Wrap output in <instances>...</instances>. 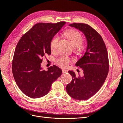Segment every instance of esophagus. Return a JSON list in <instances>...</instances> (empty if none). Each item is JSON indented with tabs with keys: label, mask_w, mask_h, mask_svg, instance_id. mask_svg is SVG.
<instances>
[{
	"label": "esophagus",
	"mask_w": 123,
	"mask_h": 123,
	"mask_svg": "<svg viewBox=\"0 0 123 123\" xmlns=\"http://www.w3.org/2000/svg\"><path fill=\"white\" fill-rule=\"evenodd\" d=\"M67 72H68L67 70H65V69H63V70H62V73L65 74V73H67Z\"/></svg>",
	"instance_id": "34e87169"
}]
</instances>
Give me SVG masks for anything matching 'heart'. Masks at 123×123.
Listing matches in <instances>:
<instances>
[{
	"label": "heart",
	"mask_w": 123,
	"mask_h": 123,
	"mask_svg": "<svg viewBox=\"0 0 123 123\" xmlns=\"http://www.w3.org/2000/svg\"><path fill=\"white\" fill-rule=\"evenodd\" d=\"M65 35L71 42L73 46L76 47L78 51H81L83 48L82 44L83 37L81 33L77 30L73 29H67L64 32ZM60 37L58 35H55L50 42V47L52 51H54L57 48ZM71 58L67 55L63 54L57 58L56 60L57 64L61 67L65 68L71 62Z\"/></svg>",
	"instance_id": "1"
}]
</instances>
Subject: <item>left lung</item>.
<instances>
[{"instance_id":"obj_1","label":"left lung","mask_w":123,"mask_h":123,"mask_svg":"<svg viewBox=\"0 0 123 123\" xmlns=\"http://www.w3.org/2000/svg\"><path fill=\"white\" fill-rule=\"evenodd\" d=\"M69 25L83 32L87 46L83 56L76 63L82 70L83 76L68 71L72 80L66 90L73 98L86 100L99 91L107 77L109 68L107 50L102 37L89 25L73 23Z\"/></svg>"}]
</instances>
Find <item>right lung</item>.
Listing matches in <instances>:
<instances>
[{"mask_svg":"<svg viewBox=\"0 0 123 123\" xmlns=\"http://www.w3.org/2000/svg\"><path fill=\"white\" fill-rule=\"evenodd\" d=\"M66 22L39 23L24 34L16 46L12 61V72L20 90L31 98L47 95L62 70L56 66L47 71L41 67L43 57L51 54L50 42Z\"/></svg>","mask_w":123,"mask_h":123,"instance_id":"obj_1","label":"right lung"}]
</instances>
